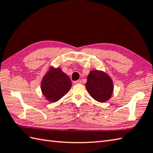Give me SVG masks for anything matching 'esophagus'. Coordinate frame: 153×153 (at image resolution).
<instances>
[{"label":"esophagus","mask_w":153,"mask_h":153,"mask_svg":"<svg viewBox=\"0 0 153 153\" xmlns=\"http://www.w3.org/2000/svg\"><path fill=\"white\" fill-rule=\"evenodd\" d=\"M74 83L75 84H80V83H82V80H81V79L77 80V81H76V82H74Z\"/></svg>","instance_id":"34e87169"}]
</instances>
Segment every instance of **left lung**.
I'll return each instance as SVG.
<instances>
[{"label":"left lung","mask_w":153,"mask_h":153,"mask_svg":"<svg viewBox=\"0 0 153 153\" xmlns=\"http://www.w3.org/2000/svg\"><path fill=\"white\" fill-rule=\"evenodd\" d=\"M86 89L89 95L95 100L105 102L111 97L114 85L108 74L100 70L91 71L86 83Z\"/></svg>","instance_id":"1"}]
</instances>
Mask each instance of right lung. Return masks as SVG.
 <instances>
[{
    "mask_svg": "<svg viewBox=\"0 0 153 153\" xmlns=\"http://www.w3.org/2000/svg\"><path fill=\"white\" fill-rule=\"evenodd\" d=\"M71 87L70 77L63 72L60 68L51 66L41 80L42 93L50 102L59 100L69 91Z\"/></svg>",
    "mask_w": 153,
    "mask_h": 153,
    "instance_id": "add662e5",
    "label": "right lung"
}]
</instances>
